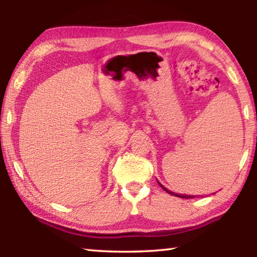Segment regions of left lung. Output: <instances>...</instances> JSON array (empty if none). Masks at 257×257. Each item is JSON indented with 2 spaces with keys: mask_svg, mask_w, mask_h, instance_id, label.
I'll list each match as a JSON object with an SVG mask.
<instances>
[{
  "mask_svg": "<svg viewBox=\"0 0 257 257\" xmlns=\"http://www.w3.org/2000/svg\"><path fill=\"white\" fill-rule=\"evenodd\" d=\"M159 182V181H158ZM159 185L161 186V187H162V188L165 190V191H167V193H169V194H171V195H175V196H177V197H180V198H194L195 196H193V195H191V196H190V195H179V194H176V193H172V191H170V190H168L167 188H165V187L164 186H162V185H161L160 184V182H159Z\"/></svg>",
  "mask_w": 257,
  "mask_h": 257,
  "instance_id": "1",
  "label": "left lung"
}]
</instances>
